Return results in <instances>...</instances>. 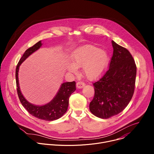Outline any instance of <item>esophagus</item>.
Instances as JSON below:
<instances>
[{
  "mask_svg": "<svg viewBox=\"0 0 154 154\" xmlns=\"http://www.w3.org/2000/svg\"><path fill=\"white\" fill-rule=\"evenodd\" d=\"M84 86H85V83H83V82H77V84H76L77 88H79V89L82 88L83 87H84Z\"/></svg>",
  "mask_w": 154,
  "mask_h": 154,
  "instance_id": "obj_1",
  "label": "esophagus"
}]
</instances>
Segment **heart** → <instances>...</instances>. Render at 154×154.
I'll list each match as a JSON object with an SVG mask.
<instances>
[{
	"label": "heart",
	"instance_id": "b5f03b06",
	"mask_svg": "<svg viewBox=\"0 0 154 154\" xmlns=\"http://www.w3.org/2000/svg\"><path fill=\"white\" fill-rule=\"evenodd\" d=\"M72 64H68L67 69L76 73L77 68L82 66V72L89 80L99 78L106 70L109 61V55L105 50L91 45L80 46L74 51L71 57Z\"/></svg>",
	"mask_w": 154,
	"mask_h": 154
}]
</instances>
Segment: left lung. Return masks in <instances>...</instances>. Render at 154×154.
Wrapping results in <instances>:
<instances>
[{
  "label": "left lung",
  "instance_id": "left-lung-1",
  "mask_svg": "<svg viewBox=\"0 0 154 154\" xmlns=\"http://www.w3.org/2000/svg\"><path fill=\"white\" fill-rule=\"evenodd\" d=\"M113 54L109 69L93 84L94 96L90 110L96 116L108 119L121 113L127 106L135 90L137 66L125 48L112 41Z\"/></svg>",
  "mask_w": 154,
  "mask_h": 154
}]
</instances>
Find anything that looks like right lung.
Here are the masks:
<instances>
[{"label":"right lung","mask_w":154,"mask_h":154,"mask_svg":"<svg viewBox=\"0 0 154 154\" xmlns=\"http://www.w3.org/2000/svg\"><path fill=\"white\" fill-rule=\"evenodd\" d=\"M42 45V43L41 41H39L32 48L26 50L20 59L16 69L17 91L20 103L30 115L39 119L51 121L59 119L66 112L69 105V97L76 90L75 82L73 81L71 82L63 83L52 100L45 105H36L33 104L24 97L21 93L19 86L18 77L19 67L21 64L30 55L40 49Z\"/></svg>","instance_id":"add662e5"}]
</instances>
